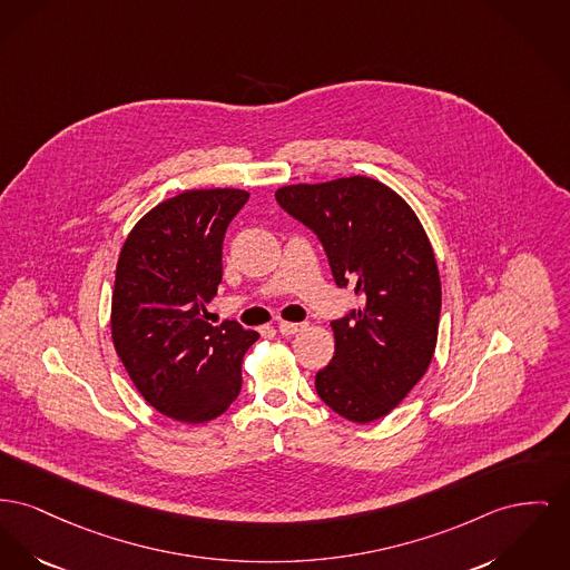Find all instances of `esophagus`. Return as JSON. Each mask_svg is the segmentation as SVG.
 I'll list each match as a JSON object with an SVG mask.
<instances>
[{"label": "esophagus", "instance_id": "1", "mask_svg": "<svg viewBox=\"0 0 570 570\" xmlns=\"http://www.w3.org/2000/svg\"><path fill=\"white\" fill-rule=\"evenodd\" d=\"M277 330H279V334L282 335H295L297 332H302L303 325L302 323H288V321H282V323L277 325Z\"/></svg>", "mask_w": 570, "mask_h": 570}]
</instances>
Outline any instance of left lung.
Wrapping results in <instances>:
<instances>
[{
    "label": "left lung",
    "mask_w": 570,
    "mask_h": 570,
    "mask_svg": "<svg viewBox=\"0 0 570 570\" xmlns=\"http://www.w3.org/2000/svg\"><path fill=\"white\" fill-rule=\"evenodd\" d=\"M277 204L318 236L335 284L360 307L332 321L335 353L316 392L337 415H387L433 360L441 314L435 254L396 191L366 176L277 189Z\"/></svg>",
    "instance_id": "obj_1"
}]
</instances>
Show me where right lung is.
<instances>
[{"label": "right lung", "instance_id": "right-lung-1", "mask_svg": "<svg viewBox=\"0 0 570 570\" xmlns=\"http://www.w3.org/2000/svg\"><path fill=\"white\" fill-rule=\"evenodd\" d=\"M247 198L240 189H194L161 202L135 224L118 258L116 353L146 402L178 422L215 420L236 401L243 355L258 340L236 321H206L224 236Z\"/></svg>", "mask_w": 570, "mask_h": 570}]
</instances>
